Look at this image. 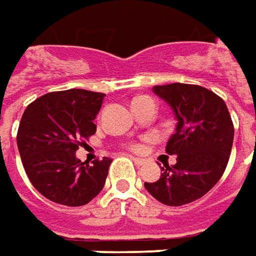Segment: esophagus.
<instances>
[{
  "instance_id": "34e87169",
  "label": "esophagus",
  "mask_w": 256,
  "mask_h": 256,
  "mask_svg": "<svg viewBox=\"0 0 256 256\" xmlns=\"http://www.w3.org/2000/svg\"><path fill=\"white\" fill-rule=\"evenodd\" d=\"M131 158H132V161L136 164L138 166H141V165H145V160H142V158H136V156H131Z\"/></svg>"
}]
</instances>
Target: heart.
I'll return each mask as SVG.
<instances>
[{
	"mask_svg": "<svg viewBox=\"0 0 256 256\" xmlns=\"http://www.w3.org/2000/svg\"><path fill=\"white\" fill-rule=\"evenodd\" d=\"M148 100H152L151 96H145V95H140V96H135L132 100V105L138 102H142V101H148ZM154 101V100H152ZM142 144L141 142H131L130 144V150L134 151V152H141L142 151Z\"/></svg>",
	"mask_w": 256,
	"mask_h": 256,
	"instance_id": "heart-1",
	"label": "heart"
}]
</instances>
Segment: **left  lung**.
<instances>
[{
  "label": "left lung",
  "instance_id": "8db88e82",
  "mask_svg": "<svg viewBox=\"0 0 256 256\" xmlns=\"http://www.w3.org/2000/svg\"><path fill=\"white\" fill-rule=\"evenodd\" d=\"M154 92L170 104L176 116V132L166 144L176 164L161 166V178L145 182L155 200L170 206L196 201L221 180L232 142L234 124L221 96L194 84L155 85Z\"/></svg>",
  "mask_w": 256,
  "mask_h": 256
}]
</instances>
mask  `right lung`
<instances>
[{"label": "right lung", "mask_w": 256, "mask_h": 256, "mask_svg": "<svg viewBox=\"0 0 256 256\" xmlns=\"http://www.w3.org/2000/svg\"><path fill=\"white\" fill-rule=\"evenodd\" d=\"M105 94L86 90L48 92L22 114L16 145L34 188L46 200L82 206L102 191L111 158L81 162L75 151L95 134Z\"/></svg>", "instance_id": "add662e5"}]
</instances>
